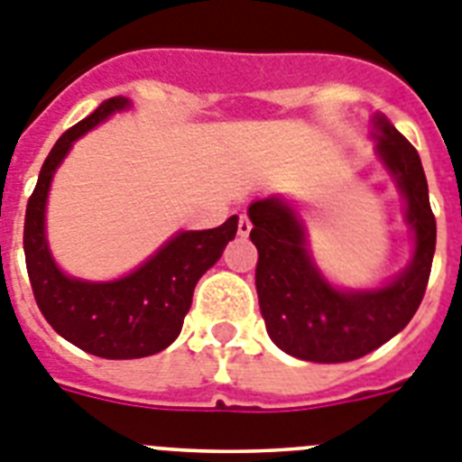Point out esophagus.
I'll return each instance as SVG.
<instances>
[{
  "mask_svg": "<svg viewBox=\"0 0 462 462\" xmlns=\"http://www.w3.org/2000/svg\"><path fill=\"white\" fill-rule=\"evenodd\" d=\"M237 232H239V237H249V232H251V220L246 218V216H239V225H237Z\"/></svg>",
  "mask_w": 462,
  "mask_h": 462,
  "instance_id": "1",
  "label": "esophagus"
}]
</instances>
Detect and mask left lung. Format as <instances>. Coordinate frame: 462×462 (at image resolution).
<instances>
[{
	"label": "left lung",
	"instance_id": "1",
	"mask_svg": "<svg viewBox=\"0 0 462 462\" xmlns=\"http://www.w3.org/2000/svg\"><path fill=\"white\" fill-rule=\"evenodd\" d=\"M371 135L404 197V220L413 232L411 263L383 286L336 289L317 267L303 218L284 197L255 199L249 207L265 328L279 350L305 362L338 364L369 355L409 324L428 289L437 223L420 157L385 115H374Z\"/></svg>",
	"mask_w": 462,
	"mask_h": 462
}]
</instances>
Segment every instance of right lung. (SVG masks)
<instances>
[{
  "mask_svg": "<svg viewBox=\"0 0 462 462\" xmlns=\"http://www.w3.org/2000/svg\"><path fill=\"white\" fill-rule=\"evenodd\" d=\"M124 96L103 100L87 119L65 131L46 157L40 180L27 201L23 249L42 315L79 350L103 359H138L162 352L178 338L192 305L199 277L216 265L237 235V216L211 230H183L159 246L134 273L112 282L68 277L53 261L46 242V199L53 173L77 138L110 115L129 110Z\"/></svg>",
  "mask_w": 462,
  "mask_h": 462,
  "instance_id": "right-lung-1",
  "label": "right lung"
}]
</instances>
